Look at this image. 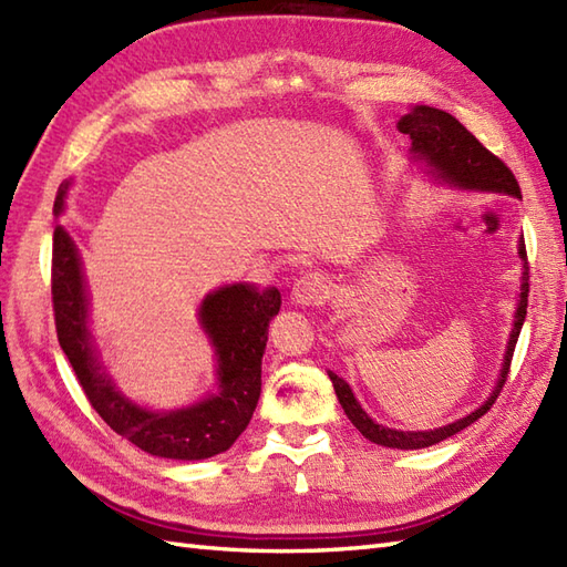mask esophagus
Masks as SVG:
<instances>
[{"mask_svg":"<svg viewBox=\"0 0 567 567\" xmlns=\"http://www.w3.org/2000/svg\"><path fill=\"white\" fill-rule=\"evenodd\" d=\"M331 288H329V281L327 276L317 274V271H310V274H302L300 279H296L293 284V300L298 302V306H322V302L329 298Z\"/></svg>","mask_w":567,"mask_h":567,"instance_id":"1","label":"esophagus"}]
</instances>
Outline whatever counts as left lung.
Wrapping results in <instances>:
<instances>
[{"mask_svg":"<svg viewBox=\"0 0 567 567\" xmlns=\"http://www.w3.org/2000/svg\"><path fill=\"white\" fill-rule=\"evenodd\" d=\"M399 132L409 134L413 154L431 165V171L443 177L445 183L464 187V189L505 192V195H513V197L522 199V189H519V183L513 175V171H509L498 156L491 154V151L483 146L460 120H454L450 113H445V110L427 107V105L411 107V113H406L402 120H399ZM519 257L524 259V265H527V247H524V240L519 243ZM527 298H529V271H524L522 296H519V306L515 312V327H513V334H509V341H507V353H505L498 388H495V392L488 396L486 404L478 406L474 413H468L466 419H460L445 427H437V431H427V433L425 431H421V433L392 431V427H384V425L372 421L361 409V404L355 402V396H353L349 384L343 382L339 375H334V372H329V380H331V384H334L339 404L343 411H347L349 421L370 440V443H378L384 447H396V450L431 447V445L440 443V440L464 431L466 425L478 421L483 413H486L495 404V399H498V394L503 390V384L509 375V363H513V353L517 347L524 317H527Z\"/></svg>","mask_w":567,"mask_h":567,"instance_id":"obj_1","label":"left lung"}]
</instances>
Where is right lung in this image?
Here are the masks:
<instances>
[{"label":"right lung","instance_id":"add662e5","mask_svg":"<svg viewBox=\"0 0 567 567\" xmlns=\"http://www.w3.org/2000/svg\"><path fill=\"white\" fill-rule=\"evenodd\" d=\"M66 185L54 199L62 212ZM52 310L60 347L99 416L132 445L165 460H206L226 452L252 419L261 392V355L267 327L281 308V293H259L236 284L218 288L202 302V324L218 355V394L202 404L171 413L146 411L124 399L95 363L86 327V291L72 238L58 226L52 236Z\"/></svg>","mask_w":567,"mask_h":567}]
</instances>
